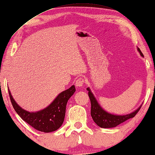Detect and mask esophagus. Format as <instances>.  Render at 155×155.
Returning a JSON list of instances; mask_svg holds the SVG:
<instances>
[{"label":"esophagus","instance_id":"1","mask_svg":"<svg viewBox=\"0 0 155 155\" xmlns=\"http://www.w3.org/2000/svg\"><path fill=\"white\" fill-rule=\"evenodd\" d=\"M84 83V80L83 78H78L75 81V86L77 87H82L83 84Z\"/></svg>","mask_w":155,"mask_h":155}]
</instances>
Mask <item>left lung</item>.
<instances>
[{
	"label": "left lung",
	"mask_w": 155,
	"mask_h": 155,
	"mask_svg": "<svg viewBox=\"0 0 155 155\" xmlns=\"http://www.w3.org/2000/svg\"><path fill=\"white\" fill-rule=\"evenodd\" d=\"M137 51L140 53V55L143 58V54H142L141 51L138 47ZM87 90L89 91L88 94H89L90 101H91V116L96 124L102 128H111L116 127L128 119L134 117L141 107L142 104L134 111L127 114H124V115L111 114L102 107L89 87L87 88Z\"/></svg>",
	"instance_id": "1"
}]
</instances>
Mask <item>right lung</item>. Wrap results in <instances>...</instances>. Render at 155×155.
<instances>
[{
  "mask_svg": "<svg viewBox=\"0 0 155 155\" xmlns=\"http://www.w3.org/2000/svg\"><path fill=\"white\" fill-rule=\"evenodd\" d=\"M8 91L12 104L18 115L35 129L48 133L58 130L63 124L66 104L75 93V87L72 85L69 89L61 92L49 105L37 111H28L23 109L13 98L9 89Z\"/></svg>",
  "mask_w": 155,
  "mask_h": 155,
  "instance_id": "add662e5",
  "label": "right lung"
}]
</instances>
